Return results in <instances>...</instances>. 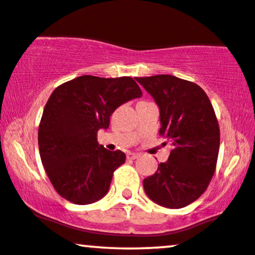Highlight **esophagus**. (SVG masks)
I'll list each match as a JSON object with an SVG mask.
<instances>
[{"instance_id":"34e87169","label":"esophagus","mask_w":255,"mask_h":255,"mask_svg":"<svg viewBox=\"0 0 255 255\" xmlns=\"http://www.w3.org/2000/svg\"><path fill=\"white\" fill-rule=\"evenodd\" d=\"M139 153H133V152H129L127 153V159H136L139 157Z\"/></svg>"}]
</instances>
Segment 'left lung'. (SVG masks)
Returning a JSON list of instances; mask_svg holds the SVG:
<instances>
[{"label": "left lung", "instance_id": "left-lung-1", "mask_svg": "<svg viewBox=\"0 0 255 255\" xmlns=\"http://www.w3.org/2000/svg\"><path fill=\"white\" fill-rule=\"evenodd\" d=\"M135 79L158 104L159 134L172 145L167 161L143 179V189L161 207L184 208L201 197L215 173L220 148L215 112L195 83L171 75Z\"/></svg>", "mask_w": 255, "mask_h": 255}]
</instances>
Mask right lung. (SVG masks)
I'll use <instances>...</instances> for the list:
<instances>
[{
  "label": "right lung",
  "mask_w": 255,
  "mask_h": 255,
  "mask_svg": "<svg viewBox=\"0 0 255 255\" xmlns=\"http://www.w3.org/2000/svg\"><path fill=\"white\" fill-rule=\"evenodd\" d=\"M141 96L131 77L85 75L54 89L42 113L38 143L46 173L61 197L84 205L107 195L126 154L98 145L97 131L109 127L116 108Z\"/></svg>",
  "instance_id": "obj_1"
}]
</instances>
